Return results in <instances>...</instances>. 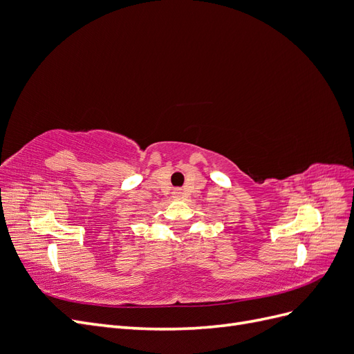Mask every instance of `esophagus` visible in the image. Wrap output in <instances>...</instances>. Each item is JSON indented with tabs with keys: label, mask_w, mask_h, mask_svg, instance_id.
Masks as SVG:
<instances>
[{
	"label": "esophagus",
	"mask_w": 354,
	"mask_h": 354,
	"mask_svg": "<svg viewBox=\"0 0 354 354\" xmlns=\"http://www.w3.org/2000/svg\"><path fill=\"white\" fill-rule=\"evenodd\" d=\"M181 196H183V192H181V189H174L173 190V198L181 199Z\"/></svg>",
	"instance_id": "obj_1"
}]
</instances>
